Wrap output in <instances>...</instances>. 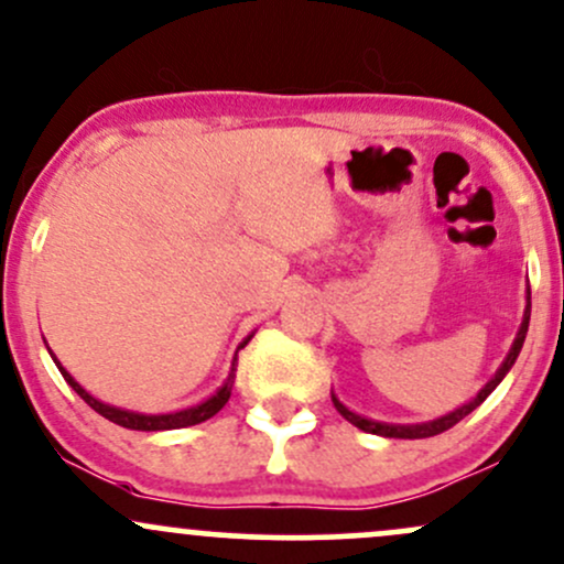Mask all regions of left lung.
I'll use <instances>...</instances> for the list:
<instances>
[{
	"label": "left lung",
	"instance_id": "left-lung-1",
	"mask_svg": "<svg viewBox=\"0 0 564 564\" xmlns=\"http://www.w3.org/2000/svg\"><path fill=\"white\" fill-rule=\"evenodd\" d=\"M528 323H530V289H528V304H525V315H522V326H520V332H517V336H514V345H511L509 355H507V358H503L501 368H498V371H496V377L490 379L488 384H485L482 390L477 392L475 398L469 400V403H464L462 408H456V411L445 413V416L435 419V422H424V424H384V422H373V419H366V416H358V413H352V411H349L347 405H341L339 400H336V394H332V400H334L336 411H339L341 416H345L349 424H355V426H358V430H364V432H371V435H381V437H400V440H422V437L440 435V432L451 430L453 424H458V422H462L464 416H469V413L475 411V408L480 405L482 400L488 398V394L494 392L498 384H501V379L507 377V373H509V368L514 366L517 355H520V349H522V341H525V334H528Z\"/></svg>",
	"mask_w": 564,
	"mask_h": 564
}]
</instances>
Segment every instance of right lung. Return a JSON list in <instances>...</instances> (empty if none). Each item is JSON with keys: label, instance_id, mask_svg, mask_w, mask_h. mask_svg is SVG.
<instances>
[{"label": "right lung", "instance_id": "1", "mask_svg": "<svg viewBox=\"0 0 564 564\" xmlns=\"http://www.w3.org/2000/svg\"><path fill=\"white\" fill-rule=\"evenodd\" d=\"M251 334L246 336V339L238 345V349H243L246 345H249ZM50 349V347H47ZM238 349H236V358H232V366H230V373L228 379H225V384L219 387V390L212 394V398H206L204 403L198 405H191L185 408V411H174V413H134V411H124V408H116V405H108V403H100V400L93 398L84 387L76 381L70 373L66 371V368L61 366V360L55 358L53 352V360L57 364V368H61L63 379L68 381L70 387H74V392L79 394V398L87 403L89 408H95L100 416H106L108 422L119 424V426H127V430H140V432H161V430H180V426H193V424H200L206 422V419L215 416L217 411H223V405L228 403L230 400V392H232V381H236V366H238Z\"/></svg>", "mask_w": 564, "mask_h": 564}]
</instances>
